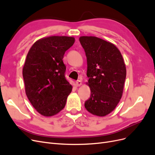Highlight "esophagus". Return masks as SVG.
Instances as JSON below:
<instances>
[{"label":"esophagus","instance_id":"obj_1","mask_svg":"<svg viewBox=\"0 0 155 155\" xmlns=\"http://www.w3.org/2000/svg\"><path fill=\"white\" fill-rule=\"evenodd\" d=\"M81 84H82V82H81L80 80H78V81L76 82V85L77 87L81 86Z\"/></svg>","mask_w":155,"mask_h":155}]
</instances>
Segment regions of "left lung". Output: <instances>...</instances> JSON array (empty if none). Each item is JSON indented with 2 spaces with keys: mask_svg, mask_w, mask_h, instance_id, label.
Wrapping results in <instances>:
<instances>
[{
  "mask_svg": "<svg viewBox=\"0 0 155 155\" xmlns=\"http://www.w3.org/2000/svg\"><path fill=\"white\" fill-rule=\"evenodd\" d=\"M79 41L86 54L91 88L85 107L94 115L105 116L114 110L122 96L126 78L123 57L114 45L98 37L81 36Z\"/></svg>",
  "mask_w": 155,
  "mask_h": 155,
  "instance_id": "8db88e82",
  "label": "left lung"
}]
</instances>
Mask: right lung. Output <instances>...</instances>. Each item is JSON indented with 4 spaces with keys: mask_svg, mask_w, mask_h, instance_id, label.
Masks as SVG:
<instances>
[{
    "mask_svg": "<svg viewBox=\"0 0 155 155\" xmlns=\"http://www.w3.org/2000/svg\"><path fill=\"white\" fill-rule=\"evenodd\" d=\"M74 37L50 36L37 41L27 54L22 68L26 94L44 116L57 114L66 105L72 87L65 78L64 54Z\"/></svg>",
    "mask_w": 155,
    "mask_h": 155,
    "instance_id": "right-lung-1",
    "label": "right lung"
}]
</instances>
